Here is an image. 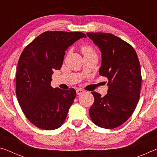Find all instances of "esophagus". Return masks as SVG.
Instances as JSON below:
<instances>
[{"mask_svg": "<svg viewBox=\"0 0 157 157\" xmlns=\"http://www.w3.org/2000/svg\"><path fill=\"white\" fill-rule=\"evenodd\" d=\"M76 92H77V94L78 95H81L83 94V93H84L85 91H84V90H82L81 89H78L76 90Z\"/></svg>", "mask_w": 157, "mask_h": 157, "instance_id": "1", "label": "esophagus"}]
</instances>
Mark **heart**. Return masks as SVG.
<instances>
[{
  "instance_id": "1",
  "label": "heart",
  "mask_w": 157,
  "mask_h": 157,
  "mask_svg": "<svg viewBox=\"0 0 157 157\" xmlns=\"http://www.w3.org/2000/svg\"><path fill=\"white\" fill-rule=\"evenodd\" d=\"M82 52L84 55H95V50L94 48L90 46H84L82 48Z\"/></svg>"
}]
</instances>
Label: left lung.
I'll return each mask as SVG.
<instances>
[{
    "mask_svg": "<svg viewBox=\"0 0 157 157\" xmlns=\"http://www.w3.org/2000/svg\"><path fill=\"white\" fill-rule=\"evenodd\" d=\"M102 52L100 75L108 79V93L104 97L91 92L94 102L89 109L97 126L113 129L126 122L136 108L141 87L140 65L131 45L109 33H87Z\"/></svg>",
    "mask_w": 157,
    "mask_h": 157,
    "instance_id": "obj_1",
    "label": "left lung"
}]
</instances>
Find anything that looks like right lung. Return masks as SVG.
<instances>
[{"instance_id": "obj_1", "label": "right lung", "mask_w": 157, "mask_h": 157, "mask_svg": "<svg viewBox=\"0 0 157 157\" xmlns=\"http://www.w3.org/2000/svg\"><path fill=\"white\" fill-rule=\"evenodd\" d=\"M83 33L47 31L29 44L21 53L16 75V94L30 123L45 130L59 128L76 97L75 90L53 89V71L63 64L65 50Z\"/></svg>"}]
</instances>
